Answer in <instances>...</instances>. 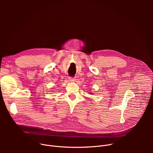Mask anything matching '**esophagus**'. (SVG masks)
Listing matches in <instances>:
<instances>
[{"mask_svg":"<svg viewBox=\"0 0 153 153\" xmlns=\"http://www.w3.org/2000/svg\"><path fill=\"white\" fill-rule=\"evenodd\" d=\"M69 81H71V82H75V81H76V79H75L74 77H70L69 78Z\"/></svg>","mask_w":153,"mask_h":153,"instance_id":"esophagus-1","label":"esophagus"}]
</instances>
